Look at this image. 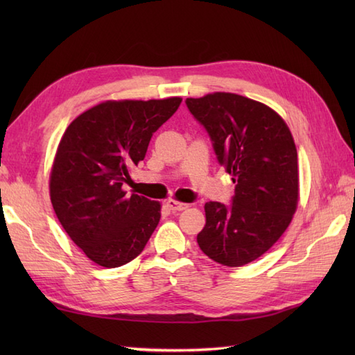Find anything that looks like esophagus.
<instances>
[{
  "instance_id": "esophagus-1",
  "label": "esophagus",
  "mask_w": 355,
  "mask_h": 355,
  "mask_svg": "<svg viewBox=\"0 0 355 355\" xmlns=\"http://www.w3.org/2000/svg\"><path fill=\"white\" fill-rule=\"evenodd\" d=\"M166 206H168L172 212H180V210H186L189 207V205H186V202H180L177 200H168L166 201Z\"/></svg>"
}]
</instances>
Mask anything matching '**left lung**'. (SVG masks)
Returning a JSON list of instances; mask_svg holds the SVG:
<instances>
[{
  "mask_svg": "<svg viewBox=\"0 0 355 355\" xmlns=\"http://www.w3.org/2000/svg\"><path fill=\"white\" fill-rule=\"evenodd\" d=\"M233 177L232 206L209 201L198 245L225 267H243L276 244L299 202L297 150L290 128L266 103L233 93L186 99Z\"/></svg>",
  "mask_w": 355,
  "mask_h": 355,
  "instance_id": "left-lung-1",
  "label": "left lung"
}]
</instances>
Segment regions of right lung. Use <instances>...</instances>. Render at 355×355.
Instances as JSON below:
<instances>
[{"mask_svg": "<svg viewBox=\"0 0 355 355\" xmlns=\"http://www.w3.org/2000/svg\"><path fill=\"white\" fill-rule=\"evenodd\" d=\"M180 103L182 97L102 102L74 119L59 141L51 205L73 243L97 266L116 268L137 258L160 221V202L126 195L122 186Z\"/></svg>", "mask_w": 355, "mask_h": 355, "instance_id": "1", "label": "right lung"}]
</instances>
